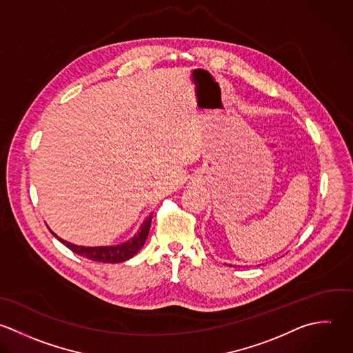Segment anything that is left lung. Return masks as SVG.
<instances>
[{"mask_svg":"<svg viewBox=\"0 0 353 353\" xmlns=\"http://www.w3.org/2000/svg\"><path fill=\"white\" fill-rule=\"evenodd\" d=\"M230 267H232V265H230Z\"/></svg>","mask_w":353,"mask_h":353,"instance_id":"1","label":"left lung"}]
</instances>
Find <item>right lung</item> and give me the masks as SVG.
Returning <instances> with one entry per match:
<instances>
[{"mask_svg":"<svg viewBox=\"0 0 353 353\" xmlns=\"http://www.w3.org/2000/svg\"><path fill=\"white\" fill-rule=\"evenodd\" d=\"M151 220H152V213L144 220V223L141 224L139 231L129 241H126L121 245H114V246H94V248L78 246V245L70 243V242L59 238L53 231H50V230L49 231L53 234V236H56L63 245H65L75 254L82 256L92 261L115 264V263H122V261L132 259L143 248V245L145 243V239L148 236V232H150Z\"/></svg>","mask_w":353,"mask_h":353,"instance_id":"obj_1","label":"right lung"}]
</instances>
